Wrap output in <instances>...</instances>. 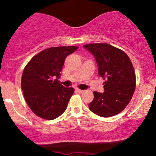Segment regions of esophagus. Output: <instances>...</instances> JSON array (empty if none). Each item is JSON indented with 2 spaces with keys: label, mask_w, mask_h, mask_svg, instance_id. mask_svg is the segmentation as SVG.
Listing matches in <instances>:
<instances>
[{
  "label": "esophagus",
  "mask_w": 156,
  "mask_h": 156,
  "mask_svg": "<svg viewBox=\"0 0 156 156\" xmlns=\"http://www.w3.org/2000/svg\"><path fill=\"white\" fill-rule=\"evenodd\" d=\"M76 91L78 93H83V90H81V89H76Z\"/></svg>",
  "instance_id": "34e87169"
}]
</instances>
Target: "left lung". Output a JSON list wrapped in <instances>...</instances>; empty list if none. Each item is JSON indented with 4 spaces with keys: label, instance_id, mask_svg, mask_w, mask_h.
I'll use <instances>...</instances> for the list:
<instances>
[{
    "label": "left lung",
    "instance_id": "obj_1",
    "mask_svg": "<svg viewBox=\"0 0 156 156\" xmlns=\"http://www.w3.org/2000/svg\"><path fill=\"white\" fill-rule=\"evenodd\" d=\"M94 55L98 74L103 78L104 92H94L89 104L93 113L110 117L122 112L131 100L136 88V74L131 61L120 49L106 43L84 44Z\"/></svg>",
    "mask_w": 156,
    "mask_h": 156
}]
</instances>
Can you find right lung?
<instances>
[{
  "label": "right lung",
  "instance_id": "obj_1",
  "mask_svg": "<svg viewBox=\"0 0 156 156\" xmlns=\"http://www.w3.org/2000/svg\"><path fill=\"white\" fill-rule=\"evenodd\" d=\"M78 48L62 46L43 50L25 67L21 88L27 104L39 117L52 120L62 115L67 108L74 89L64 87L58 78L66 57Z\"/></svg>",
  "mask_w": 156,
  "mask_h": 156
}]
</instances>
